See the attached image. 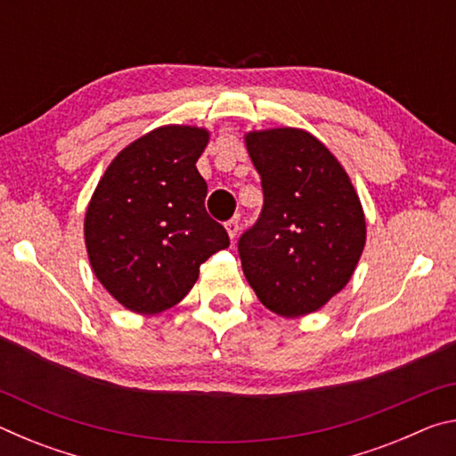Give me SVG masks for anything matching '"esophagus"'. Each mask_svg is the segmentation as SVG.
<instances>
[{
  "instance_id": "obj_1",
  "label": "esophagus",
  "mask_w": 456,
  "mask_h": 456,
  "mask_svg": "<svg viewBox=\"0 0 456 456\" xmlns=\"http://www.w3.org/2000/svg\"><path fill=\"white\" fill-rule=\"evenodd\" d=\"M225 229H227L229 237H231V239H235V237H237V233H239V221H237V219H231V221H227V223H225Z\"/></svg>"
}]
</instances>
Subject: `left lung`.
Here are the masks:
<instances>
[{"label":"left lung","instance_id":"8db88e82","mask_svg":"<svg viewBox=\"0 0 456 456\" xmlns=\"http://www.w3.org/2000/svg\"><path fill=\"white\" fill-rule=\"evenodd\" d=\"M264 209L239 239L245 280L281 318L318 312L346 288L366 245L360 197L339 160L304 128L245 134Z\"/></svg>","mask_w":456,"mask_h":456}]
</instances>
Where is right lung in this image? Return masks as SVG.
Wrapping results in <instances>:
<instances>
[{
    "label": "right lung",
    "mask_w": 456,
    "mask_h": 456,
    "mask_svg": "<svg viewBox=\"0 0 456 456\" xmlns=\"http://www.w3.org/2000/svg\"><path fill=\"white\" fill-rule=\"evenodd\" d=\"M207 128L165 125L125 146L98 181L84 215L90 267L126 310L152 315L187 296L199 267L229 247L205 211L197 160Z\"/></svg>",
    "instance_id": "obj_1"
}]
</instances>
